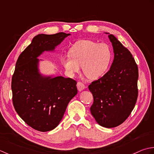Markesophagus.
Here are the masks:
<instances>
[{"instance_id": "34e87169", "label": "esophagus", "mask_w": 154, "mask_h": 154, "mask_svg": "<svg viewBox=\"0 0 154 154\" xmlns=\"http://www.w3.org/2000/svg\"><path fill=\"white\" fill-rule=\"evenodd\" d=\"M77 88L78 91H82L86 88V86L82 82H78L77 83Z\"/></svg>"}]
</instances>
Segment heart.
Here are the masks:
<instances>
[{"label":"heart","instance_id":"1","mask_svg":"<svg viewBox=\"0 0 154 154\" xmlns=\"http://www.w3.org/2000/svg\"><path fill=\"white\" fill-rule=\"evenodd\" d=\"M112 58V50L107 44L81 40L71 47L69 55L62 56L61 62L72 76L79 72L82 66L88 78L96 79L106 73Z\"/></svg>","mask_w":154,"mask_h":154}]
</instances>
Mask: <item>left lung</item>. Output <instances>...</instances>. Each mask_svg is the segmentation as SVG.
<instances>
[{"mask_svg":"<svg viewBox=\"0 0 154 154\" xmlns=\"http://www.w3.org/2000/svg\"><path fill=\"white\" fill-rule=\"evenodd\" d=\"M108 37L114 60L108 72L88 88L94 98L91 114L99 125L110 128L123 123L133 110L138 95V68L131 52L114 35Z\"/></svg>","mask_w":154,"mask_h":154,"instance_id":"1","label":"left lung"}]
</instances>
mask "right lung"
<instances>
[{
    "label": "right lung",
    "instance_id": "1",
    "mask_svg": "<svg viewBox=\"0 0 154 154\" xmlns=\"http://www.w3.org/2000/svg\"><path fill=\"white\" fill-rule=\"evenodd\" d=\"M70 34H40L20 54L12 75V103L25 123L40 131L52 130L62 120L69 102L77 94L76 81L63 76H44L38 57L54 51Z\"/></svg>",
    "mask_w": 154,
    "mask_h": 154
}]
</instances>
